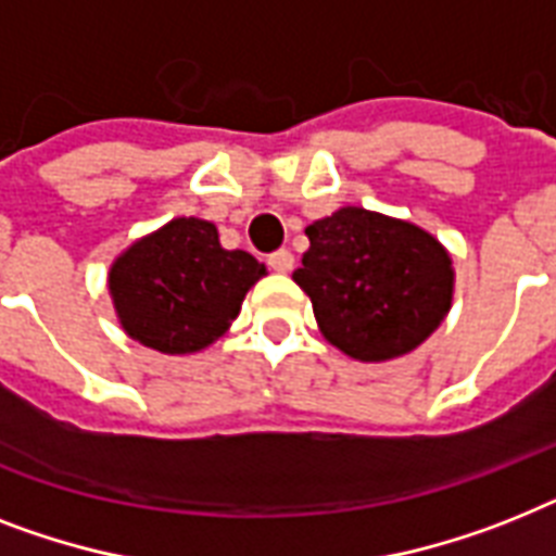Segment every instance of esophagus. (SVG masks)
I'll use <instances>...</instances> for the list:
<instances>
[{
  "label": "esophagus",
  "mask_w": 556,
  "mask_h": 556,
  "mask_svg": "<svg viewBox=\"0 0 556 556\" xmlns=\"http://www.w3.org/2000/svg\"><path fill=\"white\" fill-rule=\"evenodd\" d=\"M268 265H270V270H277V274H288V270L293 268V254L282 248V251H277V254L268 256Z\"/></svg>",
  "instance_id": "1"
}]
</instances>
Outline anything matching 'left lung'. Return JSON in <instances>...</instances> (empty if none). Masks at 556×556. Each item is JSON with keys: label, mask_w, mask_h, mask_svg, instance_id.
Returning a JSON list of instances; mask_svg holds the SVG:
<instances>
[{"label": "left lung", "mask_w": 556, "mask_h": 556, "mask_svg": "<svg viewBox=\"0 0 556 556\" xmlns=\"http://www.w3.org/2000/svg\"><path fill=\"white\" fill-rule=\"evenodd\" d=\"M305 233L311 248L293 282L311 296L319 333L351 359L410 354L448 317L454 265L426 228L345 205Z\"/></svg>", "instance_id": "left-lung-1"}]
</instances>
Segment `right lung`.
<instances>
[{
    "label": "right lung",
    "mask_w": 556,
    "mask_h": 556,
    "mask_svg": "<svg viewBox=\"0 0 556 556\" xmlns=\"http://www.w3.org/2000/svg\"><path fill=\"white\" fill-rule=\"evenodd\" d=\"M263 277L248 251L219 245L214 223L176 216L116 256L108 293L130 340L182 356L214 345Z\"/></svg>",
    "instance_id": "add662e5"
}]
</instances>
